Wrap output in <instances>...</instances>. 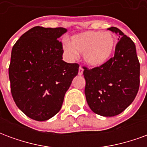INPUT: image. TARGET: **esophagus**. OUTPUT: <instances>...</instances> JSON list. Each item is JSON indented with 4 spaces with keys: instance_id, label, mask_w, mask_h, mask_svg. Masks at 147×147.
Here are the masks:
<instances>
[{
    "instance_id": "obj_1",
    "label": "esophagus",
    "mask_w": 147,
    "mask_h": 147,
    "mask_svg": "<svg viewBox=\"0 0 147 147\" xmlns=\"http://www.w3.org/2000/svg\"><path fill=\"white\" fill-rule=\"evenodd\" d=\"M83 68L82 66H80V68H79V75L81 76V75H83Z\"/></svg>"
}]
</instances>
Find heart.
<instances>
[{"label": "heart", "instance_id": "obj_1", "mask_svg": "<svg viewBox=\"0 0 147 147\" xmlns=\"http://www.w3.org/2000/svg\"><path fill=\"white\" fill-rule=\"evenodd\" d=\"M116 45V40L109 31L87 30L71 38L70 43L64 42L63 49L71 58L82 53L86 64L98 67L109 61Z\"/></svg>", "mask_w": 147, "mask_h": 147}]
</instances>
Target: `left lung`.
<instances>
[{"instance_id": "obj_1", "label": "left lung", "mask_w": 147, "mask_h": 147, "mask_svg": "<svg viewBox=\"0 0 147 147\" xmlns=\"http://www.w3.org/2000/svg\"><path fill=\"white\" fill-rule=\"evenodd\" d=\"M115 53L105 64L94 68L83 66L85 95L90 109L103 117H114L129 106L139 88L140 64L135 43L118 28Z\"/></svg>"}]
</instances>
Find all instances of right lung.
I'll return each instance as SVG.
<instances>
[{
  "label": "right lung",
  "instance_id": "1",
  "mask_svg": "<svg viewBox=\"0 0 147 147\" xmlns=\"http://www.w3.org/2000/svg\"><path fill=\"white\" fill-rule=\"evenodd\" d=\"M66 31L63 27H34L11 49V95L18 108L34 120H47L57 113L79 71V64L62 60L64 49L58 38Z\"/></svg>",
  "mask_w": 147,
  "mask_h": 147
}]
</instances>
